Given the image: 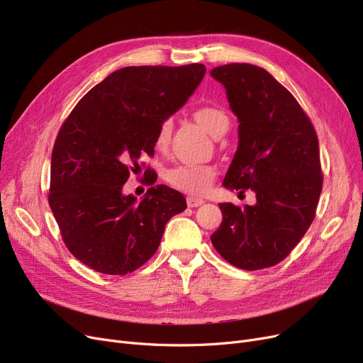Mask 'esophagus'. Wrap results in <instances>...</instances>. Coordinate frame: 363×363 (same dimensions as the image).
I'll use <instances>...</instances> for the list:
<instances>
[{
	"instance_id": "obj_1",
	"label": "esophagus",
	"mask_w": 363,
	"mask_h": 363,
	"mask_svg": "<svg viewBox=\"0 0 363 363\" xmlns=\"http://www.w3.org/2000/svg\"><path fill=\"white\" fill-rule=\"evenodd\" d=\"M203 203H204V200H203V199L193 197V196L186 197V204H188V207H199V206H201Z\"/></svg>"
}]
</instances>
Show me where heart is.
I'll return each instance as SVG.
<instances>
[{
  "instance_id": "heart-1",
  "label": "heart",
  "mask_w": 363,
  "mask_h": 363,
  "mask_svg": "<svg viewBox=\"0 0 363 363\" xmlns=\"http://www.w3.org/2000/svg\"><path fill=\"white\" fill-rule=\"evenodd\" d=\"M193 116L196 122L212 137H218L220 132L228 129L230 121L226 113L215 106H201L194 110ZM172 121L164 119L156 133V147L163 150L170 140ZM218 170L212 164H177L166 170V182L179 191L193 196L204 194L212 186Z\"/></svg>"
}]
</instances>
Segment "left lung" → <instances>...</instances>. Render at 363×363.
Listing matches in <instances>:
<instances>
[{
  "mask_svg": "<svg viewBox=\"0 0 363 363\" xmlns=\"http://www.w3.org/2000/svg\"><path fill=\"white\" fill-rule=\"evenodd\" d=\"M238 118V148L223 186L253 189L255 206L220 203L211 237L218 253L245 271L287 257L312 225L322 191L319 143L293 94L262 67L231 63L212 69Z\"/></svg>",
  "mask_w": 363,
  "mask_h": 363,
  "instance_id": "1",
  "label": "left lung"
}]
</instances>
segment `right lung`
I'll return each instance as SVG.
<instances>
[{
    "instance_id": "obj_1",
    "label": "right lung",
    "mask_w": 363,
    "mask_h": 363,
    "mask_svg": "<svg viewBox=\"0 0 363 363\" xmlns=\"http://www.w3.org/2000/svg\"><path fill=\"white\" fill-rule=\"evenodd\" d=\"M204 65L129 66L91 88L62 125L51 155L48 203L69 252L106 275L133 272L156 253L167 220L186 208L166 185L137 203L123 196L143 156H155L160 123L182 107ZM145 182L157 178L147 167Z\"/></svg>"
}]
</instances>
